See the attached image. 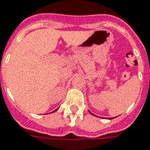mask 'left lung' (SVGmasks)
I'll use <instances>...</instances> for the list:
<instances>
[{"label":"left lung","instance_id":"1","mask_svg":"<svg viewBox=\"0 0 150 150\" xmlns=\"http://www.w3.org/2000/svg\"><path fill=\"white\" fill-rule=\"evenodd\" d=\"M89 112L91 113V115H93V116H96V115H94V114H93V113H91V112ZM110 119H112V118H110Z\"/></svg>","mask_w":150,"mask_h":150}]
</instances>
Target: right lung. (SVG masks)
<instances>
[{"label": "right lung", "instance_id": "add662e5", "mask_svg": "<svg viewBox=\"0 0 150 150\" xmlns=\"http://www.w3.org/2000/svg\"><path fill=\"white\" fill-rule=\"evenodd\" d=\"M55 111H56V110H54V111H53L52 112H55Z\"/></svg>", "mask_w": 150, "mask_h": 150}]
</instances>
